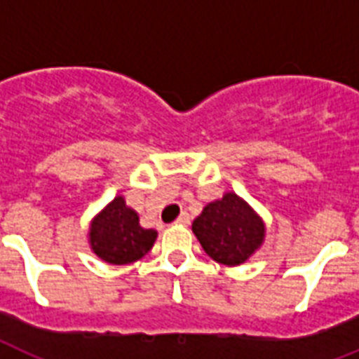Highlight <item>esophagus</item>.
Segmentation results:
<instances>
[{"label": "esophagus", "mask_w": 359, "mask_h": 359, "mask_svg": "<svg viewBox=\"0 0 359 359\" xmlns=\"http://www.w3.org/2000/svg\"><path fill=\"white\" fill-rule=\"evenodd\" d=\"M175 224H180V225L190 224V216H188V212H180V216L177 218V222H175Z\"/></svg>", "instance_id": "1"}]
</instances>
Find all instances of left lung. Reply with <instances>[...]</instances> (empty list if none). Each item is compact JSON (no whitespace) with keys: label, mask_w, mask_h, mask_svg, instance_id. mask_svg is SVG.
Instances as JSON below:
<instances>
[{"label":"left lung","mask_w":359,"mask_h":359,"mask_svg":"<svg viewBox=\"0 0 359 359\" xmlns=\"http://www.w3.org/2000/svg\"><path fill=\"white\" fill-rule=\"evenodd\" d=\"M191 231L210 259L225 266H238L261 250L266 238L264 219L250 203L225 191L194 219Z\"/></svg>","instance_id":"left-lung-1"}]
</instances>
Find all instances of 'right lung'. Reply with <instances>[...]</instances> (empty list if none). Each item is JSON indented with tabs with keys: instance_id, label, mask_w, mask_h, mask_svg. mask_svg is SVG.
Returning a JSON list of instances; mask_svg holds the SVG:
<instances>
[{
	"instance_id": "right-lung-1",
	"label": "right lung",
	"mask_w": 359,
	"mask_h": 359,
	"mask_svg": "<svg viewBox=\"0 0 359 359\" xmlns=\"http://www.w3.org/2000/svg\"><path fill=\"white\" fill-rule=\"evenodd\" d=\"M158 231L141 227L140 216L123 196L114 197L89 224V248L108 264L123 266L140 261L152 250Z\"/></svg>"
}]
</instances>
